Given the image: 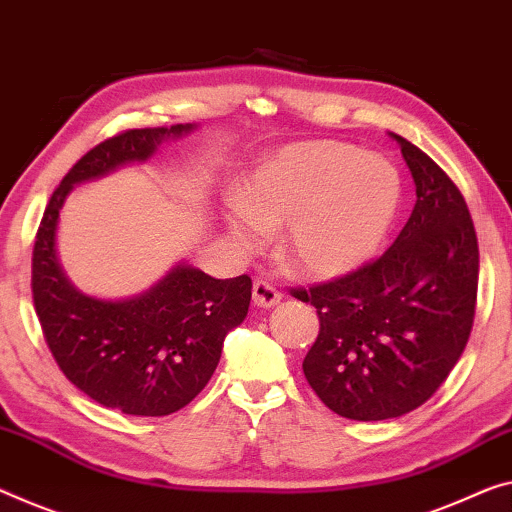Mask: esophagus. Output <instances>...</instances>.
<instances>
[{
  "instance_id": "34e87169",
  "label": "esophagus",
  "mask_w": 512,
  "mask_h": 512,
  "mask_svg": "<svg viewBox=\"0 0 512 512\" xmlns=\"http://www.w3.org/2000/svg\"><path fill=\"white\" fill-rule=\"evenodd\" d=\"M281 300V293L272 286L270 281L258 279L254 281V304L261 306V309H270Z\"/></svg>"
}]
</instances>
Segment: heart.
<instances>
[{
  "label": "heart",
  "mask_w": 512,
  "mask_h": 512,
  "mask_svg": "<svg viewBox=\"0 0 512 512\" xmlns=\"http://www.w3.org/2000/svg\"><path fill=\"white\" fill-rule=\"evenodd\" d=\"M398 169L343 141H302L258 167L229 215L233 238L261 247L281 229V254L304 277L332 279L364 265L400 206Z\"/></svg>",
  "instance_id": "1"
}]
</instances>
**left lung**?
Segmentation results:
<instances>
[{
  "label": "left lung",
  "mask_w": 512,
  "mask_h": 512,
  "mask_svg": "<svg viewBox=\"0 0 512 512\" xmlns=\"http://www.w3.org/2000/svg\"><path fill=\"white\" fill-rule=\"evenodd\" d=\"M416 206L380 258L290 295L316 306L320 332L304 377L338 416L396 419L421 407L458 364L476 316L478 240L444 169L393 135Z\"/></svg>",
  "instance_id": "1"
}]
</instances>
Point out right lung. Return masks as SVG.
Listing matches in <instances>:
<instances>
[{"instance_id": "right-lung-1", "label": "right lung", "mask_w": 512, "mask_h": 512, "mask_svg": "<svg viewBox=\"0 0 512 512\" xmlns=\"http://www.w3.org/2000/svg\"><path fill=\"white\" fill-rule=\"evenodd\" d=\"M187 130L192 125L137 128L100 141L52 192L36 233L31 295L47 348L77 389L123 414L167 416L199 396L219 364L226 334L247 316L251 279H215L178 265L144 295L96 300L61 272L54 251L59 210L75 183L146 160L164 137Z\"/></svg>"}]
</instances>
